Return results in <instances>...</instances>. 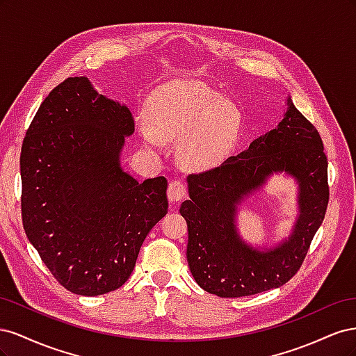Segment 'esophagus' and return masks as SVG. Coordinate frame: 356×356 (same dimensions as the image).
I'll use <instances>...</instances> for the list:
<instances>
[{"instance_id": "obj_1", "label": "esophagus", "mask_w": 356, "mask_h": 356, "mask_svg": "<svg viewBox=\"0 0 356 356\" xmlns=\"http://www.w3.org/2000/svg\"><path fill=\"white\" fill-rule=\"evenodd\" d=\"M188 196V190L184 181L181 179H174L169 182L168 187V199L170 203H179L182 200H186Z\"/></svg>"}]
</instances>
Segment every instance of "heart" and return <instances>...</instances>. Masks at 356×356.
<instances>
[{
    "mask_svg": "<svg viewBox=\"0 0 356 356\" xmlns=\"http://www.w3.org/2000/svg\"><path fill=\"white\" fill-rule=\"evenodd\" d=\"M147 122V141L181 139L179 157L193 169H208L227 159L242 127L238 106L202 81H175L157 89L148 102Z\"/></svg>",
    "mask_w": 356,
    "mask_h": 356,
    "instance_id": "b5f03b06",
    "label": "heart"
}]
</instances>
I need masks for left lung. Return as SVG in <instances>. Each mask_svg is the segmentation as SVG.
Returning a JSON list of instances; mask_svg holds the SVG:
<instances>
[{
  "instance_id": "8db88e82",
  "label": "left lung",
  "mask_w": 356,
  "mask_h": 356,
  "mask_svg": "<svg viewBox=\"0 0 356 356\" xmlns=\"http://www.w3.org/2000/svg\"><path fill=\"white\" fill-rule=\"evenodd\" d=\"M282 170L300 184V218L291 238L276 250H252L234 230V208L268 175ZM188 191L190 200L182 202L179 212L188 227V267L199 286L222 298L281 286L300 270L327 212L328 160L321 135L289 102L284 120L246 152L191 174Z\"/></svg>"
}]
</instances>
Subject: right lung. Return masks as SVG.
I'll return each mask as SVG.
<instances>
[{
	"mask_svg": "<svg viewBox=\"0 0 356 356\" xmlns=\"http://www.w3.org/2000/svg\"><path fill=\"white\" fill-rule=\"evenodd\" d=\"M124 105L70 77L41 102L20 152L26 238L56 281L101 296L131 276L148 232L168 212L165 177L134 179L120 169Z\"/></svg>",
	"mask_w": 356,
	"mask_h": 356,
	"instance_id": "right-lung-1",
	"label": "right lung"
}]
</instances>
